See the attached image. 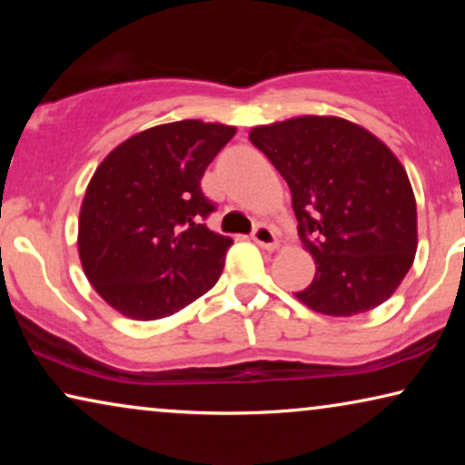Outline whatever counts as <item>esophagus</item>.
Instances as JSON below:
<instances>
[{
	"instance_id": "obj_1",
	"label": "esophagus",
	"mask_w": 465,
	"mask_h": 465,
	"mask_svg": "<svg viewBox=\"0 0 465 465\" xmlns=\"http://www.w3.org/2000/svg\"><path fill=\"white\" fill-rule=\"evenodd\" d=\"M252 237H253V241H256L260 247H264V250H269V252L277 250V247H279L277 232L272 231L271 226H266V224H258L256 228H253Z\"/></svg>"
}]
</instances>
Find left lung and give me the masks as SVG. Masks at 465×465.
Returning a JSON list of instances; mask_svg holds the SVG:
<instances>
[{"mask_svg":"<svg viewBox=\"0 0 465 465\" xmlns=\"http://www.w3.org/2000/svg\"><path fill=\"white\" fill-rule=\"evenodd\" d=\"M250 142L288 182L302 250L315 260L296 298L322 315L351 317L383 304L412 266L417 203L398 156L339 116L260 124Z\"/></svg>","mask_w":465,"mask_h":465,"instance_id":"1","label":"left lung"}]
</instances>
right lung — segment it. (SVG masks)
I'll use <instances>...</instances> for the list:
<instances>
[{
    "label": "right lung",
    "instance_id": "right-lung-1",
    "mask_svg": "<svg viewBox=\"0 0 465 465\" xmlns=\"http://www.w3.org/2000/svg\"><path fill=\"white\" fill-rule=\"evenodd\" d=\"M237 129L180 120L124 139L86 186L78 253L94 292L131 320L152 322L188 307L218 283L231 237L203 220L207 164Z\"/></svg>",
    "mask_w": 465,
    "mask_h": 465
}]
</instances>
